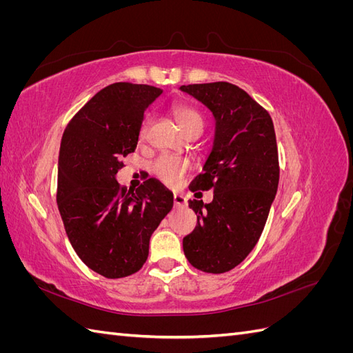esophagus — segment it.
<instances>
[{"mask_svg":"<svg viewBox=\"0 0 353 353\" xmlns=\"http://www.w3.org/2000/svg\"><path fill=\"white\" fill-rule=\"evenodd\" d=\"M174 203H175L176 208H183V206H187V199L183 194L175 193L174 194Z\"/></svg>","mask_w":353,"mask_h":353,"instance_id":"esophagus-1","label":"esophagus"}]
</instances>
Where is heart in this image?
<instances>
[{
  "label": "heart",
  "mask_w": 353,
  "mask_h": 353,
  "mask_svg": "<svg viewBox=\"0 0 353 353\" xmlns=\"http://www.w3.org/2000/svg\"><path fill=\"white\" fill-rule=\"evenodd\" d=\"M172 114L176 119L178 125L181 130H183L185 134L191 132L193 130H203V117L201 114L193 109L190 105L185 104H176L172 108ZM147 126H148V119L143 121L141 128H140V137L144 138L147 132ZM190 169V162L187 159L178 157V156H169L163 154L157 157L154 162L152 163V172L153 175L162 181L166 185H175L178 184L181 178H183L187 170Z\"/></svg>",
  "instance_id": "heart-1"
}]
</instances>
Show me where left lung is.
Listing matches in <instances>:
<instances>
[{
	"instance_id": "8db88e82",
	"label": "left lung",
	"mask_w": 353,
	"mask_h": 353,
	"mask_svg": "<svg viewBox=\"0 0 353 353\" xmlns=\"http://www.w3.org/2000/svg\"><path fill=\"white\" fill-rule=\"evenodd\" d=\"M203 103L215 117L212 152L190 185L213 190V200H190L197 225L183 240L194 268L222 274L241 263L258 243L280 179L279 150L270 113L230 82L179 88ZM196 196V194H194Z\"/></svg>"
}]
</instances>
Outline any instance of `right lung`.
<instances>
[{
    "label": "right lung",
    "mask_w": 353,
    "mask_h": 353,
    "mask_svg": "<svg viewBox=\"0 0 353 353\" xmlns=\"http://www.w3.org/2000/svg\"><path fill=\"white\" fill-rule=\"evenodd\" d=\"M162 90L116 82L72 117L61 138L57 206L73 250L90 270L122 279L141 270L153 231L174 206V194L150 178L135 193L116 181L134 153L144 112Z\"/></svg>",
    "instance_id": "add662e5"
}]
</instances>
